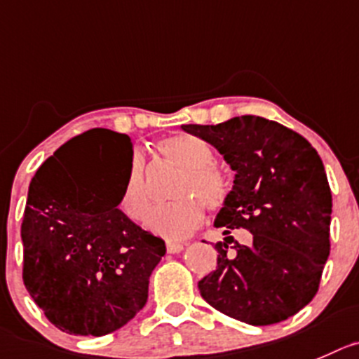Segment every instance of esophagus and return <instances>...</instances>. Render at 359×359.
Listing matches in <instances>:
<instances>
[{"mask_svg":"<svg viewBox=\"0 0 359 359\" xmlns=\"http://www.w3.org/2000/svg\"><path fill=\"white\" fill-rule=\"evenodd\" d=\"M165 248H167V254H177V252H182L183 248H185V245L174 243V241H167Z\"/></svg>","mask_w":359,"mask_h":359,"instance_id":"1","label":"esophagus"}]
</instances>
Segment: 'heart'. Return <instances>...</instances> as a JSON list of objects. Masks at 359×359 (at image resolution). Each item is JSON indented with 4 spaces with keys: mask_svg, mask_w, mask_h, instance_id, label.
<instances>
[{
    "mask_svg": "<svg viewBox=\"0 0 359 359\" xmlns=\"http://www.w3.org/2000/svg\"><path fill=\"white\" fill-rule=\"evenodd\" d=\"M156 149L165 162L182 172L170 190V197L176 201L155 208L146 220V229L165 240H185L203 222V204L208 210L224 206L229 194L227 177L213 165L215 155L210 146L196 135H172L160 141ZM119 210L134 222H142L148 215L144 160L137 153L130 158Z\"/></svg>",
    "mask_w": 359,
    "mask_h": 359,
    "instance_id": "heart-1",
    "label": "heart"
}]
</instances>
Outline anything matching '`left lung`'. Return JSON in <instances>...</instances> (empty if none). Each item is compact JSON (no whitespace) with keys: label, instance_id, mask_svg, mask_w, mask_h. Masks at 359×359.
I'll return each instance as SVG.
<instances>
[{"label":"left lung","instance_id":"1","mask_svg":"<svg viewBox=\"0 0 359 359\" xmlns=\"http://www.w3.org/2000/svg\"><path fill=\"white\" fill-rule=\"evenodd\" d=\"M210 142L234 170L215 227L247 228L250 245H215L217 268L199 280L213 309L268 326L312 302L330 255L331 190L320 156L305 137L261 116L218 125H183Z\"/></svg>","mask_w":359,"mask_h":359}]
</instances>
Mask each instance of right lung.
<instances>
[{
	"label": "right lung",
	"mask_w": 359,
	"mask_h": 359,
	"mask_svg": "<svg viewBox=\"0 0 359 359\" xmlns=\"http://www.w3.org/2000/svg\"><path fill=\"white\" fill-rule=\"evenodd\" d=\"M107 155L130 165V137L93 128L61 146L33 176L20 225L24 285L70 335H107L134 319L165 255V243L118 208L123 187L105 180Z\"/></svg>",
	"instance_id": "obj_1"
}]
</instances>
